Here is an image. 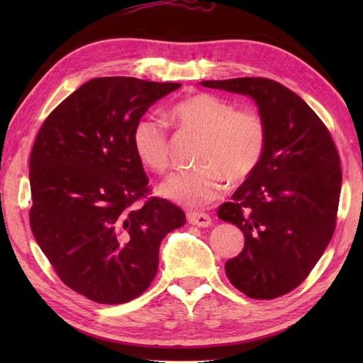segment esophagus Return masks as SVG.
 <instances>
[{
	"mask_svg": "<svg viewBox=\"0 0 363 363\" xmlns=\"http://www.w3.org/2000/svg\"><path fill=\"white\" fill-rule=\"evenodd\" d=\"M187 220L190 225L198 226V228H209L212 225V220L209 215L203 212H189Z\"/></svg>",
	"mask_w": 363,
	"mask_h": 363,
	"instance_id": "1",
	"label": "esophagus"
}]
</instances>
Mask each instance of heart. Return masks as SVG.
I'll use <instances>...</instances> for the list:
<instances>
[{
	"label": "heart",
	"mask_w": 363,
	"mask_h": 363,
	"mask_svg": "<svg viewBox=\"0 0 363 363\" xmlns=\"http://www.w3.org/2000/svg\"><path fill=\"white\" fill-rule=\"evenodd\" d=\"M172 120L181 130L201 134L196 164L190 172L174 173L162 182L160 194L187 207L215 201L223 190V177L230 184L248 179L256 172L267 146V128L260 113L237 111L228 99L198 94L173 106ZM137 159L156 173L169 167L172 143L167 128L152 115L135 121L130 134Z\"/></svg>",
	"instance_id": "1"
}]
</instances>
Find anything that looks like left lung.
Segmentation results:
<instances>
[{
    "label": "left lung",
    "instance_id": "1",
    "mask_svg": "<svg viewBox=\"0 0 363 363\" xmlns=\"http://www.w3.org/2000/svg\"><path fill=\"white\" fill-rule=\"evenodd\" d=\"M254 99L267 128L264 157L218 218L242 230L245 246L226 276L254 299L296 289L334 235L342 190L340 157L318 115L303 98L267 78L203 81Z\"/></svg>",
    "mask_w": 363,
    "mask_h": 363
}]
</instances>
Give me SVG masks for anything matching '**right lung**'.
Listing matches in <instances>:
<instances>
[{
  "mask_svg": "<svg viewBox=\"0 0 363 363\" xmlns=\"http://www.w3.org/2000/svg\"><path fill=\"white\" fill-rule=\"evenodd\" d=\"M177 82L126 76L91 79L45 120L33 146L30 229L57 276L99 304H123L150 287L159 246L186 215L148 195L130 134Z\"/></svg>",
  "mask_w": 363,
  "mask_h": 363,
  "instance_id": "right-lung-1",
  "label": "right lung"
}]
</instances>
